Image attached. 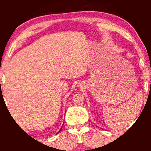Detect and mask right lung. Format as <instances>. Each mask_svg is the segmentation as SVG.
Wrapping results in <instances>:
<instances>
[{"mask_svg": "<svg viewBox=\"0 0 151 151\" xmlns=\"http://www.w3.org/2000/svg\"><path fill=\"white\" fill-rule=\"evenodd\" d=\"M62 128H61V129H60V131H59V132H60V131H61V130H62ZM58 133H57V134H58Z\"/></svg>", "mask_w": 151, "mask_h": 151, "instance_id": "obj_1", "label": "right lung"}]
</instances>
